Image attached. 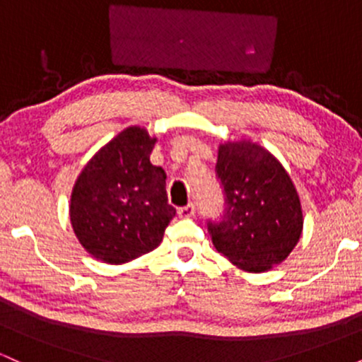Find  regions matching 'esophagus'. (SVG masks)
<instances>
[{
	"label": "esophagus",
	"mask_w": 362,
	"mask_h": 362,
	"mask_svg": "<svg viewBox=\"0 0 362 362\" xmlns=\"http://www.w3.org/2000/svg\"><path fill=\"white\" fill-rule=\"evenodd\" d=\"M194 214H195V206L194 204H187V206L178 209V216H180V218H192Z\"/></svg>",
	"instance_id": "34e87169"
}]
</instances>
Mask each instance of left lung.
Listing matches in <instances>:
<instances>
[{
  "label": "left lung",
  "mask_w": 362,
  "mask_h": 362,
  "mask_svg": "<svg viewBox=\"0 0 362 362\" xmlns=\"http://www.w3.org/2000/svg\"><path fill=\"white\" fill-rule=\"evenodd\" d=\"M216 172L226 194L223 221L207 224L216 250L242 271H271L303 233L301 201L289 173L250 139L219 144Z\"/></svg>",
  "instance_id": "left-lung-1"
}]
</instances>
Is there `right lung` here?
<instances>
[{
	"label": "right lung",
	"mask_w": 362,
	"mask_h": 362,
	"mask_svg": "<svg viewBox=\"0 0 362 362\" xmlns=\"http://www.w3.org/2000/svg\"><path fill=\"white\" fill-rule=\"evenodd\" d=\"M156 138L129 126L90 158L74 182L69 219L93 259L120 265L155 250L175 216L167 175L149 161Z\"/></svg>",
	"instance_id": "right-lung-1"
}]
</instances>
